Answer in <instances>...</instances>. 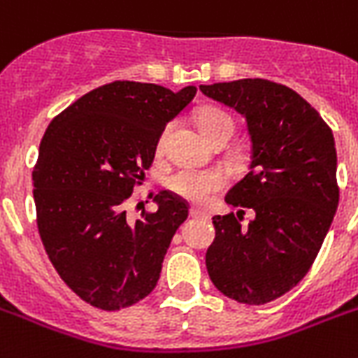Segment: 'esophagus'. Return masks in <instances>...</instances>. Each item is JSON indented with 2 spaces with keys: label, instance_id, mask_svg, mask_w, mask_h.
<instances>
[{
  "label": "esophagus",
  "instance_id": "1",
  "mask_svg": "<svg viewBox=\"0 0 358 358\" xmlns=\"http://www.w3.org/2000/svg\"><path fill=\"white\" fill-rule=\"evenodd\" d=\"M189 215H191L193 219H204V220L209 219L208 211H204V209H200V208H191L189 209Z\"/></svg>",
  "mask_w": 358,
  "mask_h": 358
}]
</instances>
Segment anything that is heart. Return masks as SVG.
<instances>
[{"label": "heart", "mask_w": 358, "mask_h": 358, "mask_svg": "<svg viewBox=\"0 0 358 358\" xmlns=\"http://www.w3.org/2000/svg\"><path fill=\"white\" fill-rule=\"evenodd\" d=\"M196 124H199L200 132L204 134L209 141L220 138V136H229L235 130V121L228 112L215 106H208L202 108L196 113ZM165 130L159 138V143H164L165 139ZM224 185V178L222 174L217 171H196V169H182L174 174L173 178L169 180L171 191L191 202H206L209 196H213L217 191H220Z\"/></svg>", "instance_id": "b5f03b06"}]
</instances>
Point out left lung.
<instances>
[{
	"mask_svg": "<svg viewBox=\"0 0 358 358\" xmlns=\"http://www.w3.org/2000/svg\"><path fill=\"white\" fill-rule=\"evenodd\" d=\"M200 92L239 112L252 141L250 173L224 199L239 211L213 217L208 274L231 300L268 303L303 280L329 231L338 208L335 138L283 84L241 78ZM243 208L255 211L248 225Z\"/></svg>",
	"mask_w": 358,
	"mask_h": 358,
	"instance_id": "8db88e82",
	"label": "left lung"
}]
</instances>
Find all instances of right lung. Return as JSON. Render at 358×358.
<instances>
[{
    "mask_svg": "<svg viewBox=\"0 0 358 358\" xmlns=\"http://www.w3.org/2000/svg\"><path fill=\"white\" fill-rule=\"evenodd\" d=\"M196 95L117 80L83 95L43 134L33 194L43 248L64 283L86 303L119 310L159 280L184 200L159 191L152 213L132 220L124 200L143 182L165 127Z\"/></svg>",
    "mask_w": 358,
    "mask_h": 358,
    "instance_id": "add662e5",
    "label": "right lung"
}]
</instances>
